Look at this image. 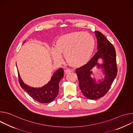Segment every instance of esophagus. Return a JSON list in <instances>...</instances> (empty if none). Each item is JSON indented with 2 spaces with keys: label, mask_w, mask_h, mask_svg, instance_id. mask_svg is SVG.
I'll return each instance as SVG.
<instances>
[{
  "label": "esophagus",
  "mask_w": 133,
  "mask_h": 133,
  "mask_svg": "<svg viewBox=\"0 0 133 133\" xmlns=\"http://www.w3.org/2000/svg\"><path fill=\"white\" fill-rule=\"evenodd\" d=\"M65 73L66 74H68V73H69V72H70L71 71V69H66V70H65Z\"/></svg>",
  "instance_id": "1"
}]
</instances>
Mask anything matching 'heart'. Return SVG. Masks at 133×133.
Instances as JSON below:
<instances>
[{"label":"heart","mask_w":133,"mask_h":133,"mask_svg":"<svg viewBox=\"0 0 133 133\" xmlns=\"http://www.w3.org/2000/svg\"><path fill=\"white\" fill-rule=\"evenodd\" d=\"M95 41L86 32H74L61 36L55 47L51 49L52 59L56 62L62 61L61 53H64L66 61L72 65H81L86 63L94 51Z\"/></svg>","instance_id":"1"}]
</instances>
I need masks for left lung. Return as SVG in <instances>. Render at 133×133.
Returning a JSON list of instances; mask_svg holds the SVG:
<instances>
[{
    "mask_svg": "<svg viewBox=\"0 0 133 133\" xmlns=\"http://www.w3.org/2000/svg\"><path fill=\"white\" fill-rule=\"evenodd\" d=\"M95 34L97 40V52L88 63L76 69L82 92L86 98L92 100L105 95L117 73L114 47L101 32L96 31ZM100 59L102 61V64L98 63ZM95 66L101 69L104 76L97 81L91 77L93 75L92 69Z\"/></svg>",
    "mask_w": 133,
    "mask_h": 133,
    "instance_id": "left-lung-1",
    "label": "left lung"
}]
</instances>
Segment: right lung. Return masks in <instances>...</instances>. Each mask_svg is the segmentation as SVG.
<instances>
[{"mask_svg": "<svg viewBox=\"0 0 133 133\" xmlns=\"http://www.w3.org/2000/svg\"><path fill=\"white\" fill-rule=\"evenodd\" d=\"M18 74L19 82L21 87L31 97L41 103H48L54 100L58 95L59 88V83L64 77V70L62 68H60L56 70L47 84L42 87L38 88L32 87L25 84L20 76L18 70Z\"/></svg>", "mask_w": 133, "mask_h": 133, "instance_id": "right-lung-1", "label": "right lung"}]
</instances>
